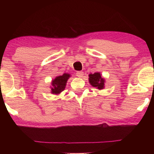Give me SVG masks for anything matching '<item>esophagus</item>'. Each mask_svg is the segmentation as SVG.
Returning <instances> with one entry per match:
<instances>
[{
    "label": "esophagus",
    "mask_w": 154,
    "mask_h": 154,
    "mask_svg": "<svg viewBox=\"0 0 154 154\" xmlns=\"http://www.w3.org/2000/svg\"><path fill=\"white\" fill-rule=\"evenodd\" d=\"M77 76L79 77H83V72L82 71H77Z\"/></svg>",
    "instance_id": "1"
}]
</instances>
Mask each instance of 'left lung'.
Wrapping results in <instances>:
<instances>
[{"instance_id":"left-lung-1","label":"left lung","mask_w":154,"mask_h":154,"mask_svg":"<svg viewBox=\"0 0 154 154\" xmlns=\"http://www.w3.org/2000/svg\"><path fill=\"white\" fill-rule=\"evenodd\" d=\"M89 82L93 87L98 88V90L104 88L105 80L101 77V75L99 72H95L94 74L89 75Z\"/></svg>"}]
</instances>
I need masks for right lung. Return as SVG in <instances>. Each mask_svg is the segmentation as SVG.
Wrapping results in <instances>:
<instances>
[{"instance_id": "right-lung-1", "label": "right lung", "mask_w": 154, "mask_h": 154, "mask_svg": "<svg viewBox=\"0 0 154 154\" xmlns=\"http://www.w3.org/2000/svg\"><path fill=\"white\" fill-rule=\"evenodd\" d=\"M70 77L69 74L64 73L60 76L57 77L55 79L52 81L51 92L52 94H58L64 90L66 83L69 78Z\"/></svg>"}]
</instances>
